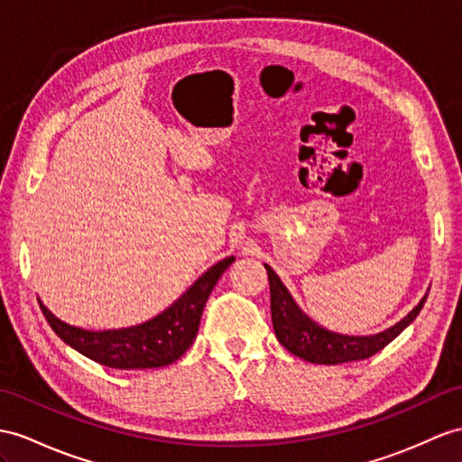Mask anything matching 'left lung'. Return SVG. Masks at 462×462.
<instances>
[{"instance_id":"obj_1","label":"left lung","mask_w":462,"mask_h":462,"mask_svg":"<svg viewBox=\"0 0 462 462\" xmlns=\"http://www.w3.org/2000/svg\"><path fill=\"white\" fill-rule=\"evenodd\" d=\"M264 268L270 282V313L278 343H282L291 355L313 365H341L376 355L418 318L427 300L425 294L406 318L384 331L374 335H343L321 328L306 316L274 270L268 264Z\"/></svg>"}]
</instances>
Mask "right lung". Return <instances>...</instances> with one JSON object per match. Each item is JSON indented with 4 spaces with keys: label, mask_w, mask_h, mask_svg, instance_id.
<instances>
[{
    "label": "right lung",
    "mask_w": 462,
    "mask_h": 462,
    "mask_svg": "<svg viewBox=\"0 0 462 462\" xmlns=\"http://www.w3.org/2000/svg\"><path fill=\"white\" fill-rule=\"evenodd\" d=\"M233 261L235 256H227L213 264L172 306L133 328L88 331L64 323L41 300L39 303L52 331L74 351L92 361L119 370L161 368L178 361L194 343L201 311L206 308L211 290Z\"/></svg>",
    "instance_id": "add662e5"
}]
</instances>
